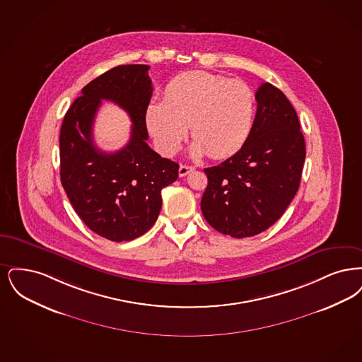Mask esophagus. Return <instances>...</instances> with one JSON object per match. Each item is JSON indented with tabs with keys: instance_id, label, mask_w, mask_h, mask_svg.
Wrapping results in <instances>:
<instances>
[{
	"instance_id": "obj_1",
	"label": "esophagus",
	"mask_w": 362,
	"mask_h": 362,
	"mask_svg": "<svg viewBox=\"0 0 362 362\" xmlns=\"http://www.w3.org/2000/svg\"><path fill=\"white\" fill-rule=\"evenodd\" d=\"M194 170V168H192V166H188V165H181L180 166V169H178V174H180V177H185L187 174L190 173V172H193Z\"/></svg>"
}]
</instances>
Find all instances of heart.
I'll use <instances>...</instances> for the list:
<instances>
[{"label":"heart","instance_id":"obj_1","mask_svg":"<svg viewBox=\"0 0 362 362\" xmlns=\"http://www.w3.org/2000/svg\"><path fill=\"white\" fill-rule=\"evenodd\" d=\"M254 116L252 89L240 81L206 71H189L172 79L163 101H151L144 113L146 127L158 150L173 156L189 126L193 156L226 158L247 139Z\"/></svg>","mask_w":362,"mask_h":362}]
</instances>
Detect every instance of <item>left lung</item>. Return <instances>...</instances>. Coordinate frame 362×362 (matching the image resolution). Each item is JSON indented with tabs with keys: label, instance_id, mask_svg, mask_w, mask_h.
Segmentation results:
<instances>
[{
	"label": "left lung",
	"instance_id": "left-lung-1",
	"mask_svg": "<svg viewBox=\"0 0 362 362\" xmlns=\"http://www.w3.org/2000/svg\"><path fill=\"white\" fill-rule=\"evenodd\" d=\"M247 139L233 157L206 168L205 221L233 238L254 236L283 216L300 185L305 143L296 110L280 89L262 83Z\"/></svg>",
	"mask_w": 362,
	"mask_h": 362
}]
</instances>
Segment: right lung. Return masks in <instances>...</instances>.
<instances>
[{
  "instance_id": "1",
  "label": "right lung",
  "mask_w": 362,
  "mask_h": 362,
  "mask_svg": "<svg viewBox=\"0 0 362 362\" xmlns=\"http://www.w3.org/2000/svg\"><path fill=\"white\" fill-rule=\"evenodd\" d=\"M147 64H122L89 82L61 127V182L82 221L113 242L132 240L157 221L160 190L178 178V163L147 144L144 113L153 95ZM101 99L129 113L132 138L115 153L95 147L93 123Z\"/></svg>"
}]
</instances>
